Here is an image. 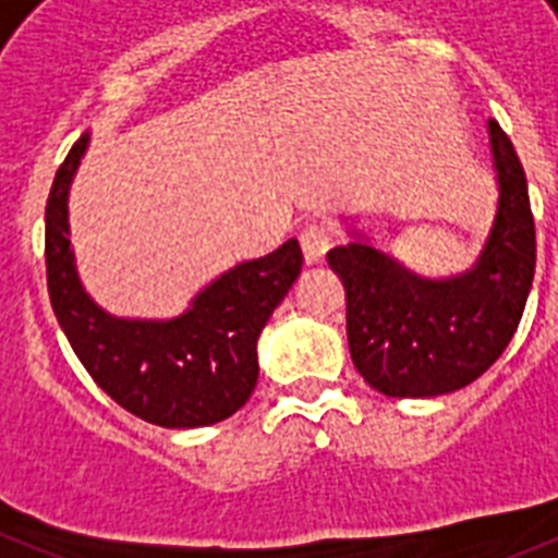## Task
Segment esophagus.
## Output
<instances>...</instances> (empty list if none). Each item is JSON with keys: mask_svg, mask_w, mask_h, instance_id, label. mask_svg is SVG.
I'll use <instances>...</instances> for the list:
<instances>
[{"mask_svg": "<svg viewBox=\"0 0 558 558\" xmlns=\"http://www.w3.org/2000/svg\"><path fill=\"white\" fill-rule=\"evenodd\" d=\"M299 243H302L304 259L310 265L322 263L327 251L335 245V229L327 223H307L302 229V234H299Z\"/></svg>", "mask_w": 558, "mask_h": 558, "instance_id": "obj_1", "label": "esophagus"}]
</instances>
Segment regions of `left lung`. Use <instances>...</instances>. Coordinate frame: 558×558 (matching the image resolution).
I'll return each mask as SVG.
<instances>
[{"label":"left lung","instance_id":"left-lung-1","mask_svg":"<svg viewBox=\"0 0 558 558\" xmlns=\"http://www.w3.org/2000/svg\"><path fill=\"white\" fill-rule=\"evenodd\" d=\"M500 201L472 270L422 279L363 243L327 254L347 288V335L354 368L386 397H438L470 386L509 347L529 302L536 231L517 150L489 120Z\"/></svg>","mask_w":558,"mask_h":558}]
</instances>
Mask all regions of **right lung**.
<instances>
[{"label":"right lung","mask_w":558,"mask_h":558,"mask_svg":"<svg viewBox=\"0 0 558 558\" xmlns=\"http://www.w3.org/2000/svg\"><path fill=\"white\" fill-rule=\"evenodd\" d=\"M86 145L83 133L58 167L47 198L44 256L58 324L83 368L133 416L159 427L223 422L254 391L256 338L302 270V248L288 240L274 254L236 265L172 322L113 318L77 282L66 236V192Z\"/></svg>","instance_id":"1"}]
</instances>
